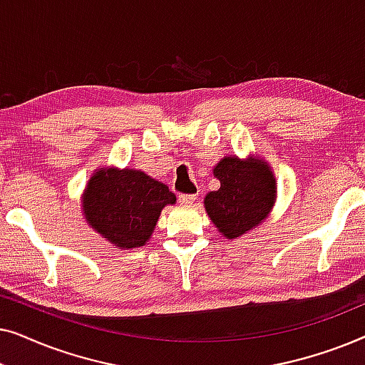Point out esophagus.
<instances>
[{"label": "esophagus", "mask_w": 365, "mask_h": 365, "mask_svg": "<svg viewBox=\"0 0 365 365\" xmlns=\"http://www.w3.org/2000/svg\"><path fill=\"white\" fill-rule=\"evenodd\" d=\"M194 201H196V194H179V202L184 206H191Z\"/></svg>", "instance_id": "esophagus-1"}]
</instances>
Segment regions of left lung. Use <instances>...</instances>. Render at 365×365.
<instances>
[{"label": "left lung", "mask_w": 365, "mask_h": 365, "mask_svg": "<svg viewBox=\"0 0 365 365\" xmlns=\"http://www.w3.org/2000/svg\"><path fill=\"white\" fill-rule=\"evenodd\" d=\"M214 176L221 187L207 194L204 206L224 237L237 239L262 222L276 197V181L266 163L224 158Z\"/></svg>", "instance_id": "8db88e82"}]
</instances>
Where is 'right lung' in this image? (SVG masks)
<instances>
[{
	"label": "right lung",
	"mask_w": 365,
	"mask_h": 365,
	"mask_svg": "<svg viewBox=\"0 0 365 365\" xmlns=\"http://www.w3.org/2000/svg\"><path fill=\"white\" fill-rule=\"evenodd\" d=\"M176 196L166 184L133 169H101L89 179L84 214L93 229L118 247H138L148 241L166 204Z\"/></svg>",
	"instance_id": "right-lung-1"
}]
</instances>
